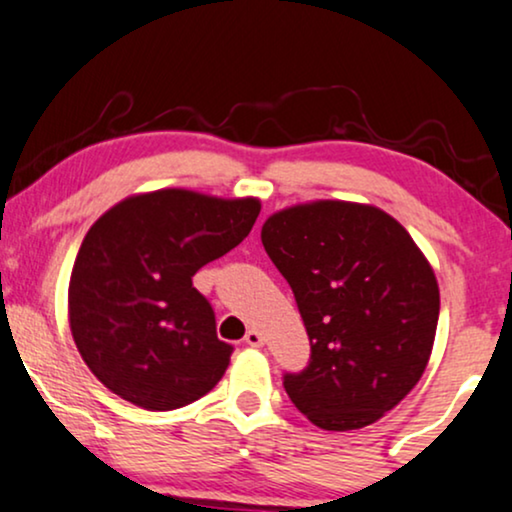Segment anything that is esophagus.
Listing matches in <instances>:
<instances>
[{"label":"esophagus","mask_w":512,"mask_h":512,"mask_svg":"<svg viewBox=\"0 0 512 512\" xmlns=\"http://www.w3.org/2000/svg\"><path fill=\"white\" fill-rule=\"evenodd\" d=\"M245 342H248L250 347H262L264 345V338H262L260 331H255V328H252V331L245 333Z\"/></svg>","instance_id":"34e87169"}]
</instances>
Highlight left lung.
Masks as SVG:
<instances>
[{"mask_svg":"<svg viewBox=\"0 0 512 512\" xmlns=\"http://www.w3.org/2000/svg\"><path fill=\"white\" fill-rule=\"evenodd\" d=\"M262 245L293 288L312 357L283 375L321 430H359L409 394L439 319L435 271L409 231L373 205L316 200L271 215Z\"/></svg>","mask_w":512,"mask_h":512,"instance_id":"1","label":"left lung"}]
</instances>
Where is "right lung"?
Instances as JSON below:
<instances>
[{
    "mask_svg": "<svg viewBox=\"0 0 512 512\" xmlns=\"http://www.w3.org/2000/svg\"><path fill=\"white\" fill-rule=\"evenodd\" d=\"M257 215V198L163 189L96 219L70 274L68 316L84 364L108 390L172 411L222 380L234 347L217 338L193 276L234 250Z\"/></svg>",
    "mask_w": 512,
    "mask_h": 512,
    "instance_id": "1",
    "label": "right lung"
}]
</instances>
